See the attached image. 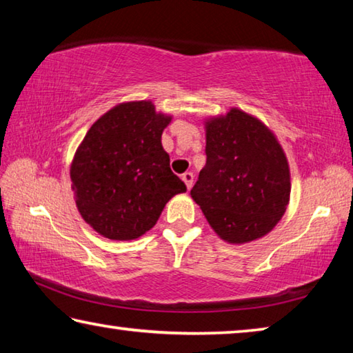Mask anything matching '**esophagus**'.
I'll return each instance as SVG.
<instances>
[{"instance_id":"34e87169","label":"esophagus","mask_w":353,"mask_h":353,"mask_svg":"<svg viewBox=\"0 0 353 353\" xmlns=\"http://www.w3.org/2000/svg\"><path fill=\"white\" fill-rule=\"evenodd\" d=\"M182 181L185 182V185H187V188L190 190L191 187H193V181H194L193 172H183V174H182Z\"/></svg>"}]
</instances>
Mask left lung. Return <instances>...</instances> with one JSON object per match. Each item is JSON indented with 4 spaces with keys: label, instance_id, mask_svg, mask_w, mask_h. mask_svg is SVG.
Returning <instances> with one entry per match:
<instances>
[{
    "label": "left lung",
    "instance_id": "8db88e82",
    "mask_svg": "<svg viewBox=\"0 0 353 353\" xmlns=\"http://www.w3.org/2000/svg\"><path fill=\"white\" fill-rule=\"evenodd\" d=\"M205 166L191 190L208 224L227 243L265 236L290 202V168L260 119L232 109L205 123Z\"/></svg>",
    "mask_w": 353,
    "mask_h": 353
}]
</instances>
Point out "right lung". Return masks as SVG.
<instances>
[{
    "label": "right lung",
    "instance_id": "right-lung-1",
    "mask_svg": "<svg viewBox=\"0 0 353 353\" xmlns=\"http://www.w3.org/2000/svg\"><path fill=\"white\" fill-rule=\"evenodd\" d=\"M170 121L151 101H135L104 113L83 137L71 187L81 216L98 234L135 240L152 229L172 196L187 191L162 146Z\"/></svg>",
    "mask_w": 353,
    "mask_h": 353
}]
</instances>
